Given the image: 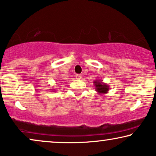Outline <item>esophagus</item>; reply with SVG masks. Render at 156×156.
<instances>
[{
  "instance_id": "1",
  "label": "esophagus",
  "mask_w": 156,
  "mask_h": 156,
  "mask_svg": "<svg viewBox=\"0 0 156 156\" xmlns=\"http://www.w3.org/2000/svg\"><path fill=\"white\" fill-rule=\"evenodd\" d=\"M82 75L81 74H76V79H81L82 78Z\"/></svg>"
}]
</instances>
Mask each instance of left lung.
I'll return each instance as SVG.
<instances>
[{"label": "left lung", "instance_id": "1", "mask_svg": "<svg viewBox=\"0 0 156 156\" xmlns=\"http://www.w3.org/2000/svg\"><path fill=\"white\" fill-rule=\"evenodd\" d=\"M94 86H95V91L98 92V94L101 95V94H107L109 92L110 90V87L106 83L103 82L102 80H99L97 79L93 82Z\"/></svg>", "mask_w": 156, "mask_h": 156}]
</instances>
